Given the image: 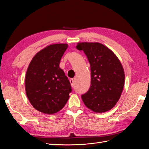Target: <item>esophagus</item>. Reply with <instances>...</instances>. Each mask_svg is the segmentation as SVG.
Listing matches in <instances>:
<instances>
[{
  "mask_svg": "<svg viewBox=\"0 0 149 149\" xmlns=\"http://www.w3.org/2000/svg\"><path fill=\"white\" fill-rule=\"evenodd\" d=\"M70 81L71 86H72V87L74 86V80L73 79H71L70 80Z\"/></svg>",
  "mask_w": 149,
  "mask_h": 149,
  "instance_id": "1",
  "label": "esophagus"
}]
</instances>
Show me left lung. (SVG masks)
<instances>
[{
	"label": "left lung",
	"instance_id": "obj_1",
	"mask_svg": "<svg viewBox=\"0 0 149 149\" xmlns=\"http://www.w3.org/2000/svg\"><path fill=\"white\" fill-rule=\"evenodd\" d=\"M91 67V86L81 96L86 106L95 112L109 111L116 104L123 92L125 74L118 58L100 43H78Z\"/></svg>",
	"mask_w": 149,
	"mask_h": 149
}]
</instances>
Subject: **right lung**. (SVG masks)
<instances>
[{
	"label": "right lung",
	"mask_w": 149,
	"mask_h": 149,
	"mask_svg": "<svg viewBox=\"0 0 149 149\" xmlns=\"http://www.w3.org/2000/svg\"><path fill=\"white\" fill-rule=\"evenodd\" d=\"M67 44H53L38 52L31 61L25 76V91L37 111L52 114L60 111L70 97L71 86L59 65Z\"/></svg>",
	"instance_id": "right-lung-1"
}]
</instances>
